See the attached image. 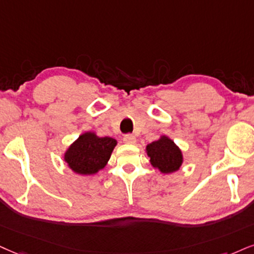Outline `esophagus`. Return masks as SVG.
<instances>
[{
	"label": "esophagus",
	"instance_id": "1",
	"mask_svg": "<svg viewBox=\"0 0 254 254\" xmlns=\"http://www.w3.org/2000/svg\"><path fill=\"white\" fill-rule=\"evenodd\" d=\"M124 141L128 143V145H134L136 142L135 136L132 135V134H127V135L124 136Z\"/></svg>",
	"mask_w": 254,
	"mask_h": 254
}]
</instances>
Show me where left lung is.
<instances>
[{"mask_svg": "<svg viewBox=\"0 0 254 254\" xmlns=\"http://www.w3.org/2000/svg\"><path fill=\"white\" fill-rule=\"evenodd\" d=\"M149 162L162 174H171L179 171L184 162L183 151L167 135H161L156 141L146 146Z\"/></svg>", "mask_w": 254, "mask_h": 254, "instance_id": "1", "label": "left lung"}]
</instances>
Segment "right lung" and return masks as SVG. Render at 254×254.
<instances>
[{
  "label": "right lung",
  "instance_id": "1",
  "mask_svg": "<svg viewBox=\"0 0 254 254\" xmlns=\"http://www.w3.org/2000/svg\"><path fill=\"white\" fill-rule=\"evenodd\" d=\"M118 141L95 132H84L64 153V161L79 175H94L107 165Z\"/></svg>",
  "mask_w": 254,
  "mask_h": 254
}]
</instances>
